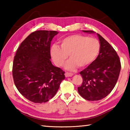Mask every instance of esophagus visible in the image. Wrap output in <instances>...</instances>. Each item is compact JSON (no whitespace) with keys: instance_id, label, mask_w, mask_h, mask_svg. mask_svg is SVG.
<instances>
[{"instance_id":"34e87169","label":"esophagus","mask_w":130,"mask_h":130,"mask_svg":"<svg viewBox=\"0 0 130 130\" xmlns=\"http://www.w3.org/2000/svg\"><path fill=\"white\" fill-rule=\"evenodd\" d=\"M65 76L66 77H72V76H73V73L66 72L65 74Z\"/></svg>"}]
</instances>
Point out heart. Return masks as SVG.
<instances>
[{"label": "heart", "instance_id": "heart-1", "mask_svg": "<svg viewBox=\"0 0 130 130\" xmlns=\"http://www.w3.org/2000/svg\"><path fill=\"white\" fill-rule=\"evenodd\" d=\"M60 43V46L52 45L50 55L58 67L64 64L69 55L70 60L65 65V68L68 70H73L77 66L81 68L88 66L96 58L100 49L98 39L81 34L65 37Z\"/></svg>", "mask_w": 130, "mask_h": 130}]
</instances>
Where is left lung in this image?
Wrapping results in <instances>:
<instances>
[{
    "label": "left lung",
    "mask_w": 130,
    "mask_h": 130,
    "mask_svg": "<svg viewBox=\"0 0 130 130\" xmlns=\"http://www.w3.org/2000/svg\"><path fill=\"white\" fill-rule=\"evenodd\" d=\"M83 31L94 33L92 30ZM97 36L100 44L99 54L80 73L83 81L77 88L80 96L89 101L100 100L108 95L117 83L121 69L119 57L115 49L100 34Z\"/></svg>",
    "instance_id": "left-lung-1"
}]
</instances>
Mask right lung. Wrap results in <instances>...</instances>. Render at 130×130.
<instances>
[{
	"label": "right lung",
	"instance_id": "add662e5",
	"mask_svg": "<svg viewBox=\"0 0 130 130\" xmlns=\"http://www.w3.org/2000/svg\"><path fill=\"white\" fill-rule=\"evenodd\" d=\"M56 31L31 33L19 46L14 57L12 76L18 91L34 103L53 98L65 79V72L52 64L50 44Z\"/></svg>",
	"mask_w": 130,
	"mask_h": 130
}]
</instances>
